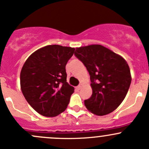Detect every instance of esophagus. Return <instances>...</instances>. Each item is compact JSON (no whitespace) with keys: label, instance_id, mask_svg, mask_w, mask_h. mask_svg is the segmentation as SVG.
I'll list each match as a JSON object with an SVG mask.
<instances>
[{"label":"esophagus","instance_id":"1","mask_svg":"<svg viewBox=\"0 0 149 149\" xmlns=\"http://www.w3.org/2000/svg\"><path fill=\"white\" fill-rule=\"evenodd\" d=\"M81 87H82V84H80L79 85L77 86V88L79 89V90H80V89L81 88Z\"/></svg>","mask_w":149,"mask_h":149}]
</instances>
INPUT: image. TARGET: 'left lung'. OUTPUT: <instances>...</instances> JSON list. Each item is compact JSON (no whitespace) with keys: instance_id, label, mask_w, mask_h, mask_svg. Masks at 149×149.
<instances>
[{"instance_id":"obj_1","label":"left lung","mask_w":149,"mask_h":149,"mask_svg":"<svg viewBox=\"0 0 149 149\" xmlns=\"http://www.w3.org/2000/svg\"><path fill=\"white\" fill-rule=\"evenodd\" d=\"M74 55L86 67L90 75L91 96L84 101L88 110L104 116L119 106L131 82L127 62L119 55L101 45L76 48Z\"/></svg>"}]
</instances>
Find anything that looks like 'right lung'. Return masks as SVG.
I'll return each instance as SVG.
<instances>
[{
    "mask_svg": "<svg viewBox=\"0 0 149 149\" xmlns=\"http://www.w3.org/2000/svg\"><path fill=\"white\" fill-rule=\"evenodd\" d=\"M75 48L49 45L33 53L21 71L22 93L40 115L54 117L66 109L74 88L67 83L65 65Z\"/></svg>",
    "mask_w": 149,
    "mask_h": 149,
    "instance_id": "right-lung-1",
    "label": "right lung"
}]
</instances>
